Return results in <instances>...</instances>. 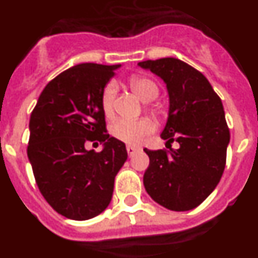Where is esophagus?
Returning <instances> with one entry per match:
<instances>
[{
	"label": "esophagus",
	"instance_id": "34e87169",
	"mask_svg": "<svg viewBox=\"0 0 258 258\" xmlns=\"http://www.w3.org/2000/svg\"><path fill=\"white\" fill-rule=\"evenodd\" d=\"M138 151H139V148H138V147H135V146H127V153H128L130 157L135 155V153L138 152Z\"/></svg>",
	"mask_w": 258,
	"mask_h": 258
}]
</instances>
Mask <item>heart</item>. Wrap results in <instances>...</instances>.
Returning a JSON list of instances; mask_svg holds the SVG:
<instances>
[{
  "label": "heart",
  "instance_id": "1",
  "mask_svg": "<svg viewBox=\"0 0 258 258\" xmlns=\"http://www.w3.org/2000/svg\"><path fill=\"white\" fill-rule=\"evenodd\" d=\"M130 86L134 92L143 99V101H152L159 94V88L152 80L147 77H133L130 80ZM118 93V86L115 82H109L105 86L101 97V105L106 116H111L114 114V103ZM156 131V123L152 119L143 118L139 120L131 119H116L110 125V133L115 139L124 142L127 144H140L147 136Z\"/></svg>",
  "mask_w": 258,
  "mask_h": 258
}]
</instances>
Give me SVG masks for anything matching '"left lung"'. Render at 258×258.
<instances>
[{"label":"left lung","instance_id":"8db88e82","mask_svg":"<svg viewBox=\"0 0 258 258\" xmlns=\"http://www.w3.org/2000/svg\"><path fill=\"white\" fill-rule=\"evenodd\" d=\"M164 80L169 114L161 138L178 149H144L149 166L144 187L172 211L196 209L214 191L226 168L229 128L222 99L202 73L174 57L138 64Z\"/></svg>","mask_w":258,"mask_h":258}]
</instances>
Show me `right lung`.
Instances as JSON below:
<instances>
[{"label":"right lung","instance_id":"1","mask_svg":"<svg viewBox=\"0 0 258 258\" xmlns=\"http://www.w3.org/2000/svg\"><path fill=\"white\" fill-rule=\"evenodd\" d=\"M118 66L84 62L47 84L30 118L27 156L36 185L56 213L88 220L105 211L116 173L127 160L124 143L107 134L101 97ZM86 141L104 144L101 153Z\"/></svg>","mask_w":258,"mask_h":258}]
</instances>
